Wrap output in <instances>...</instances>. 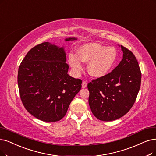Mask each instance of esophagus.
<instances>
[{"mask_svg":"<svg viewBox=\"0 0 156 156\" xmlns=\"http://www.w3.org/2000/svg\"><path fill=\"white\" fill-rule=\"evenodd\" d=\"M86 86H87V82L85 81V80H84V81H83V83H82V88H85Z\"/></svg>","mask_w":156,"mask_h":156,"instance_id":"obj_1","label":"esophagus"}]
</instances>
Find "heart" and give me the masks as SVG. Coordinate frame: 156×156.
<instances>
[{"label": "heart", "instance_id": "b5f03b06", "mask_svg": "<svg viewBox=\"0 0 156 156\" xmlns=\"http://www.w3.org/2000/svg\"><path fill=\"white\" fill-rule=\"evenodd\" d=\"M116 56V50L113 47H105L98 43H88L80 46L77 54L70 53L68 62L76 73L83 70V62H89V73L93 77H101L109 73L115 63Z\"/></svg>", "mask_w": 156, "mask_h": 156}]
</instances>
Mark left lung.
Instances as JSON below:
<instances>
[{"mask_svg": "<svg viewBox=\"0 0 156 156\" xmlns=\"http://www.w3.org/2000/svg\"><path fill=\"white\" fill-rule=\"evenodd\" d=\"M123 58L115 69L88 84L89 105L98 120L109 122L122 117L134 105L139 92L141 73L134 54L121 45Z\"/></svg>", "mask_w": 156, "mask_h": 156, "instance_id": "obj_1", "label": "left lung"}]
</instances>
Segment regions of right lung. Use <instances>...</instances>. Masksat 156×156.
Returning <instances> with one entry per match:
<instances>
[{"instance_id":"right-lung-1","label":"right lung","mask_w":156,"mask_h":156,"mask_svg":"<svg viewBox=\"0 0 156 156\" xmlns=\"http://www.w3.org/2000/svg\"><path fill=\"white\" fill-rule=\"evenodd\" d=\"M69 38L65 41L75 40ZM63 47L44 42L31 48L18 68V85L23 106L45 122H58L81 89L82 80L67 73Z\"/></svg>"}]
</instances>
